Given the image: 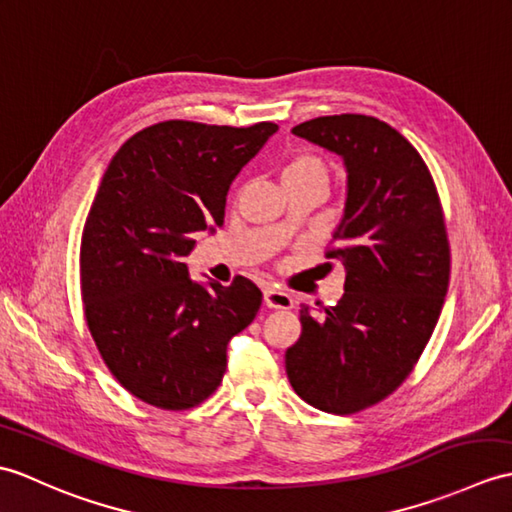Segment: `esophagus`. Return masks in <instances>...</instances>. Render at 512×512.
<instances>
[{"mask_svg":"<svg viewBox=\"0 0 512 512\" xmlns=\"http://www.w3.org/2000/svg\"><path fill=\"white\" fill-rule=\"evenodd\" d=\"M264 303L268 307H272V310H290V307L294 305L292 296L288 292L277 290V288H266L264 290Z\"/></svg>","mask_w":512,"mask_h":512,"instance_id":"esophagus-1","label":"esophagus"}]
</instances>
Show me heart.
Listing matches in <instances>:
<instances>
[{
    "instance_id": "1",
    "label": "heart",
    "mask_w": 512,
    "mask_h": 512,
    "mask_svg": "<svg viewBox=\"0 0 512 512\" xmlns=\"http://www.w3.org/2000/svg\"><path fill=\"white\" fill-rule=\"evenodd\" d=\"M283 185L305 183V181H329V165L325 159L312 152H294L292 157L283 163Z\"/></svg>"
}]
</instances>
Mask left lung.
Returning <instances> with one entry per match:
<instances>
[{"instance_id":"1","label":"left lung","mask_w":512,"mask_h":512,"mask_svg":"<svg viewBox=\"0 0 512 512\" xmlns=\"http://www.w3.org/2000/svg\"><path fill=\"white\" fill-rule=\"evenodd\" d=\"M292 133L347 165V207L325 253L347 279L336 305L301 307L285 373L310 406L355 414L406 382L432 338L451 270L443 205L417 148L377 117L325 115Z\"/></svg>"}]
</instances>
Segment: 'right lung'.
Returning <instances> with one entry per match:
<instances>
[{
    "label": "right lung",
    "mask_w": 512,
    "mask_h": 512,
    "mask_svg": "<svg viewBox=\"0 0 512 512\" xmlns=\"http://www.w3.org/2000/svg\"><path fill=\"white\" fill-rule=\"evenodd\" d=\"M277 124L168 120L115 152L80 240V292L104 364L161 410L200 406L227 371V344L253 323L261 290L189 279L196 233L224 224L233 178Z\"/></svg>",
    "instance_id": "right-lung-1"
}]
</instances>
